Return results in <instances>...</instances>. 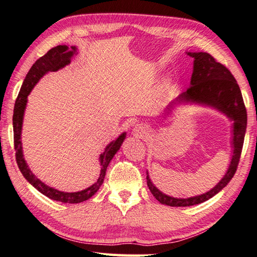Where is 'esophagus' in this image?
<instances>
[{
  "label": "esophagus",
  "mask_w": 257,
  "mask_h": 257,
  "mask_svg": "<svg viewBox=\"0 0 257 257\" xmlns=\"http://www.w3.org/2000/svg\"><path fill=\"white\" fill-rule=\"evenodd\" d=\"M133 134L138 138H144L146 135L145 128L142 126V125H136V126L133 128Z\"/></svg>",
  "instance_id": "obj_1"
}]
</instances>
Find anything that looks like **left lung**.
Returning a JSON list of instances; mask_svg holds the SVG:
<instances>
[{"label":"left lung","mask_w":257,"mask_h":257,"mask_svg":"<svg viewBox=\"0 0 257 257\" xmlns=\"http://www.w3.org/2000/svg\"><path fill=\"white\" fill-rule=\"evenodd\" d=\"M187 55L194 59L190 87L185 92L180 94L179 97L167 106V111H169L167 113L172 112V109L177 104L191 103L213 107L226 115L231 121H233V135L231 142L233 146V155L227 172L212 190L204 194L188 198H176L162 193L152 183L149 172H146V181H148V186L151 193L160 203L169 206L196 205V204L212 198L227 185V183L232 180L236 172L243 149L246 125H247V114H246L242 93H240L236 80L227 67L216 62L215 59L206 52H194V53L188 52Z\"/></svg>","instance_id":"left-lung-1"}]
</instances>
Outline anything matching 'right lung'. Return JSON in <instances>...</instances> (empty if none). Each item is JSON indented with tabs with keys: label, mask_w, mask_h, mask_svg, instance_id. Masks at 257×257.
<instances>
[{
	"label": "right lung",
	"mask_w": 257,
	"mask_h": 257,
	"mask_svg": "<svg viewBox=\"0 0 257 257\" xmlns=\"http://www.w3.org/2000/svg\"><path fill=\"white\" fill-rule=\"evenodd\" d=\"M77 54L76 46H67V45H57L55 48L51 49L48 53L43 55L36 61L33 66L31 67L28 74L25 76V80L21 87L20 93L18 95L17 101L14 105V114H13V132H14V149H15V156H17V163L19 169L22 173L25 180L28 181L31 185H33L36 190L41 192L42 194L48 196L51 200L59 201L62 203H81L84 202L88 198H91L95 193L98 191V188L103 184L104 177L107 170L109 162L112 161L114 155L121 148L123 141L126 138V133H122L116 140L112 141L109 143L103 153L99 155V163H101V173L97 181L94 183L90 187L80 192H62L56 190V188L46 185L45 183L40 181L36 177L32 171L30 170L29 165L26 164L23 155L22 149V141H21V135H22V125H23V117L28 103V96L33 90L36 83L40 81L42 76H44L48 72H55L60 69L69 65L71 63L72 57Z\"/></svg>",
	"instance_id": "1"
}]
</instances>
